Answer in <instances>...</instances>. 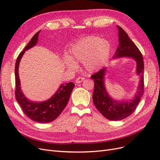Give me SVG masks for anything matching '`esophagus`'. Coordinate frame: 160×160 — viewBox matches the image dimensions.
<instances>
[{
	"label": "esophagus",
	"instance_id": "34e87169",
	"mask_svg": "<svg viewBox=\"0 0 160 160\" xmlns=\"http://www.w3.org/2000/svg\"><path fill=\"white\" fill-rule=\"evenodd\" d=\"M84 79H85V78H83V77H78V78H77L75 82H76L77 83H81L82 81H83Z\"/></svg>",
	"mask_w": 160,
	"mask_h": 160
}]
</instances>
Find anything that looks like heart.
Wrapping results in <instances>:
<instances>
[{
    "label": "heart",
    "instance_id": "obj_1",
    "mask_svg": "<svg viewBox=\"0 0 160 160\" xmlns=\"http://www.w3.org/2000/svg\"><path fill=\"white\" fill-rule=\"evenodd\" d=\"M109 43L99 37L91 36L82 38L72 46L71 56L76 62H86V68L93 71L99 61L104 59L109 52ZM65 63L69 69H75L77 65L74 61L67 59Z\"/></svg>",
    "mask_w": 160,
    "mask_h": 160
}]
</instances>
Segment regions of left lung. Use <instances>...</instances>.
Wrapping results in <instances>:
<instances>
[{"label":"left lung","instance_id":"obj_1","mask_svg":"<svg viewBox=\"0 0 160 160\" xmlns=\"http://www.w3.org/2000/svg\"><path fill=\"white\" fill-rule=\"evenodd\" d=\"M119 29V45L113 58L122 57H132L137 62V74L140 75L138 93L130 101H117L109 96L104 84L106 68L101 69L91 77L94 80L93 101L96 108L105 118L112 121H119L132 115L136 109L140 99L144 93V63L141 52L135 43L129 38L128 34L122 27Z\"/></svg>","mask_w":160,"mask_h":160}]
</instances>
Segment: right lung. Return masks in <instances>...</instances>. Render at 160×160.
Here are the masks:
<instances>
[{
	"label": "right lung",
	"mask_w": 160,
	"mask_h": 160,
	"mask_svg": "<svg viewBox=\"0 0 160 160\" xmlns=\"http://www.w3.org/2000/svg\"><path fill=\"white\" fill-rule=\"evenodd\" d=\"M41 31L32 37L30 42L18 56L15 64V98L18 104L27 117L38 123H49L58 118L68 103L75 84L72 82L61 85L56 93L51 98L42 102H32L27 99L21 89L20 79L18 77L19 62L25 51L35 46L38 41Z\"/></svg>",
	"instance_id": "add662e5"
}]
</instances>
